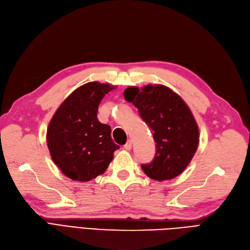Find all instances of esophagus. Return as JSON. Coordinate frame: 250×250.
Returning <instances> with one entry per match:
<instances>
[{"mask_svg": "<svg viewBox=\"0 0 250 250\" xmlns=\"http://www.w3.org/2000/svg\"><path fill=\"white\" fill-rule=\"evenodd\" d=\"M124 148L125 150H131L132 149V141L131 140H127V142L124 146Z\"/></svg>", "mask_w": 250, "mask_h": 250, "instance_id": "34e87169", "label": "esophagus"}]
</instances>
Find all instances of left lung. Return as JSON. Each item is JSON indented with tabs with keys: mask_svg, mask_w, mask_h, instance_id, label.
<instances>
[{
	"mask_svg": "<svg viewBox=\"0 0 250 250\" xmlns=\"http://www.w3.org/2000/svg\"><path fill=\"white\" fill-rule=\"evenodd\" d=\"M124 96L137 107L156 143L152 162L141 166L144 173L159 181L178 176L190 163L199 144V127L186 102L162 84H149L141 90L127 87Z\"/></svg>",
	"mask_w": 250,
	"mask_h": 250,
	"instance_id": "left-lung-1",
	"label": "left lung"
}]
</instances>
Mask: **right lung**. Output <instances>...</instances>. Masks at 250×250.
Instances as JSON below:
<instances>
[{
  "label": "right lung",
  "instance_id": "obj_1",
  "mask_svg": "<svg viewBox=\"0 0 250 250\" xmlns=\"http://www.w3.org/2000/svg\"><path fill=\"white\" fill-rule=\"evenodd\" d=\"M114 85L88 82L74 90L52 116L46 141L54 164L67 177L89 181L103 174L119 148L111 127L97 117L102 99Z\"/></svg>",
  "mask_w": 250,
  "mask_h": 250
}]
</instances>
